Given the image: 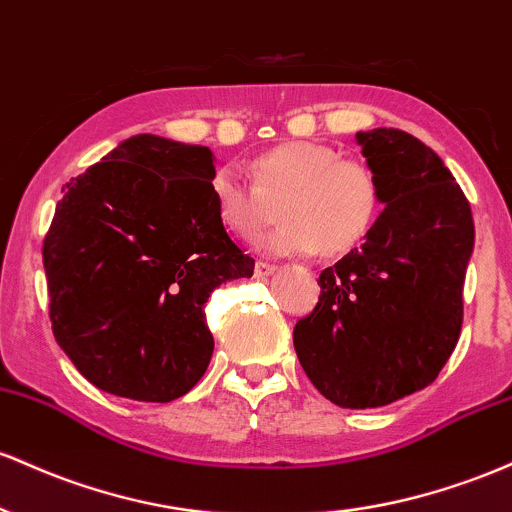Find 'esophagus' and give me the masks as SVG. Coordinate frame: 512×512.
<instances>
[{"instance_id":"1","label":"esophagus","mask_w":512,"mask_h":512,"mask_svg":"<svg viewBox=\"0 0 512 512\" xmlns=\"http://www.w3.org/2000/svg\"><path fill=\"white\" fill-rule=\"evenodd\" d=\"M278 271V266H273V263H266V261H258L256 263V275L258 278H266V275H271Z\"/></svg>"}]
</instances>
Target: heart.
<instances>
[{
  "label": "heart",
  "instance_id": "obj_1",
  "mask_svg": "<svg viewBox=\"0 0 512 512\" xmlns=\"http://www.w3.org/2000/svg\"><path fill=\"white\" fill-rule=\"evenodd\" d=\"M251 179L237 166L217 169L212 203L229 232L254 237L271 220V203L283 200V225L258 239L268 254H346L363 244L382 212L375 166L363 157H343L324 142L290 140L266 149L251 164Z\"/></svg>",
  "mask_w": 512,
  "mask_h": 512
}]
</instances>
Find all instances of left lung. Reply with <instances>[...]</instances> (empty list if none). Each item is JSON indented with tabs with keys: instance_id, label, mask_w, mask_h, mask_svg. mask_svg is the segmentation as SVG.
Masks as SVG:
<instances>
[{
	"instance_id": "8db88e82",
	"label": "left lung",
	"mask_w": 512,
	"mask_h": 512,
	"mask_svg": "<svg viewBox=\"0 0 512 512\" xmlns=\"http://www.w3.org/2000/svg\"><path fill=\"white\" fill-rule=\"evenodd\" d=\"M382 181L384 210L365 244L321 271L297 321V358L341 409H377L435 382L462 331L474 251L469 200L442 159L396 128L355 135Z\"/></svg>"
}]
</instances>
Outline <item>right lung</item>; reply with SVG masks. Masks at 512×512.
I'll list each match as a JSON object with an SVG mask.
<instances>
[{
    "mask_svg": "<svg viewBox=\"0 0 512 512\" xmlns=\"http://www.w3.org/2000/svg\"><path fill=\"white\" fill-rule=\"evenodd\" d=\"M208 147L135 135L72 179L43 241L55 341L94 387L174 401L208 370L210 292L254 258L212 203Z\"/></svg>",
    "mask_w": 512,
    "mask_h": 512,
    "instance_id": "1",
    "label": "right lung"
}]
</instances>
